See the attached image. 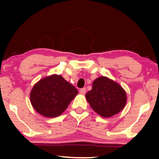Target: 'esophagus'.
Segmentation results:
<instances>
[{
    "label": "esophagus",
    "mask_w": 159,
    "mask_h": 159,
    "mask_svg": "<svg viewBox=\"0 0 159 159\" xmlns=\"http://www.w3.org/2000/svg\"><path fill=\"white\" fill-rule=\"evenodd\" d=\"M86 91H87L86 88H81V89H80L79 92H80V93H81V94L84 95L86 93Z\"/></svg>",
    "instance_id": "34e87169"
}]
</instances>
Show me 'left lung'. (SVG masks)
I'll return each instance as SVG.
<instances>
[{
    "instance_id": "8db88e82",
    "label": "left lung",
    "mask_w": 159,
    "mask_h": 159,
    "mask_svg": "<svg viewBox=\"0 0 159 159\" xmlns=\"http://www.w3.org/2000/svg\"><path fill=\"white\" fill-rule=\"evenodd\" d=\"M86 98L93 111L103 117L119 113L126 103V94L121 86L103 76L93 81Z\"/></svg>"
}]
</instances>
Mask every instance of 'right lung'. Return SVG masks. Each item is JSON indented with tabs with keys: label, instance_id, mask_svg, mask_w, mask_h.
<instances>
[{
	"label": "right lung",
	"instance_id": "add662e5",
	"mask_svg": "<svg viewBox=\"0 0 159 159\" xmlns=\"http://www.w3.org/2000/svg\"><path fill=\"white\" fill-rule=\"evenodd\" d=\"M77 89L61 75H54L40 80L33 87L30 102L34 109L47 117L61 115L68 107Z\"/></svg>",
	"mask_w": 159,
	"mask_h": 159
}]
</instances>
